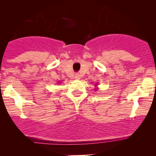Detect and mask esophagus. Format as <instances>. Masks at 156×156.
Returning a JSON list of instances; mask_svg holds the SVG:
<instances>
[{
  "label": "esophagus",
  "instance_id": "esophagus-1",
  "mask_svg": "<svg viewBox=\"0 0 156 156\" xmlns=\"http://www.w3.org/2000/svg\"><path fill=\"white\" fill-rule=\"evenodd\" d=\"M74 79H75V80H80V75H79L78 74H75V76H74Z\"/></svg>",
  "mask_w": 156,
  "mask_h": 156
}]
</instances>
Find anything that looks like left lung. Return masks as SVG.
Segmentation results:
<instances>
[{"label": "left lung", "mask_w": 156, "mask_h": 156, "mask_svg": "<svg viewBox=\"0 0 156 156\" xmlns=\"http://www.w3.org/2000/svg\"><path fill=\"white\" fill-rule=\"evenodd\" d=\"M97 84H95V87H97ZM97 89H98V88H95L94 90H97Z\"/></svg>", "instance_id": "1"}]
</instances>
